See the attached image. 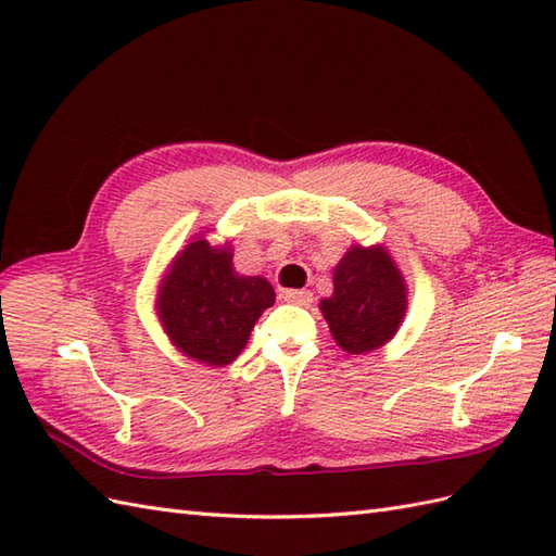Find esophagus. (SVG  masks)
<instances>
[{
    "mask_svg": "<svg viewBox=\"0 0 556 556\" xmlns=\"http://www.w3.org/2000/svg\"><path fill=\"white\" fill-rule=\"evenodd\" d=\"M281 299H285L287 303L303 305V308H308V305L313 303V293H311V291H305V289H291V291H285V293H281Z\"/></svg>",
    "mask_w": 556,
    "mask_h": 556,
    "instance_id": "1",
    "label": "esophagus"
}]
</instances>
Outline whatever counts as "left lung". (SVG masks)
Instances as JSON below:
<instances>
[{
    "mask_svg": "<svg viewBox=\"0 0 556 556\" xmlns=\"http://www.w3.org/2000/svg\"><path fill=\"white\" fill-rule=\"evenodd\" d=\"M320 308L341 349L375 351L404 320V277L382 248L353 245L334 269L332 299H325Z\"/></svg>",
    "mask_w": 556,
    "mask_h": 556,
    "instance_id": "1",
    "label": "left lung"
}]
</instances>
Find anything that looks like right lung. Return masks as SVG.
<instances>
[{
  "label": "right lung",
  "instance_id": "right-lung-1",
  "mask_svg": "<svg viewBox=\"0 0 556 556\" xmlns=\"http://www.w3.org/2000/svg\"><path fill=\"white\" fill-rule=\"evenodd\" d=\"M271 303L275 289L267 279L239 275L229 248L217 251L200 239L174 260L160 293V317L186 356L219 368L239 356Z\"/></svg>",
  "mask_w": 556,
  "mask_h": 556
}]
</instances>
